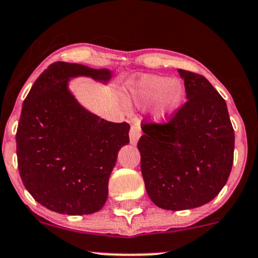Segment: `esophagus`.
Returning a JSON list of instances; mask_svg holds the SVG:
<instances>
[{"label":"esophagus","instance_id":"esophagus-1","mask_svg":"<svg viewBox=\"0 0 258 258\" xmlns=\"http://www.w3.org/2000/svg\"><path fill=\"white\" fill-rule=\"evenodd\" d=\"M142 136V128H140V125L138 122H135L131 126V130H130V140H131V144L136 145L138 139Z\"/></svg>","mask_w":258,"mask_h":258}]
</instances>
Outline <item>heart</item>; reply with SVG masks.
<instances>
[{"label":"heart","instance_id":"obj_1","mask_svg":"<svg viewBox=\"0 0 258 258\" xmlns=\"http://www.w3.org/2000/svg\"><path fill=\"white\" fill-rule=\"evenodd\" d=\"M133 95L144 102L157 99L156 116L163 120L171 116L182 105L184 88L178 81H170L157 75H144L133 86Z\"/></svg>","mask_w":258,"mask_h":258}]
</instances>
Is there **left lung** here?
<instances>
[{"mask_svg": "<svg viewBox=\"0 0 258 258\" xmlns=\"http://www.w3.org/2000/svg\"><path fill=\"white\" fill-rule=\"evenodd\" d=\"M187 101L168 122L143 123L140 169L156 206L182 211L219 194L233 163L234 131L225 100L201 75L178 69Z\"/></svg>", "mask_w": 258, "mask_h": 258, "instance_id": "8db88e82", "label": "left lung"}]
</instances>
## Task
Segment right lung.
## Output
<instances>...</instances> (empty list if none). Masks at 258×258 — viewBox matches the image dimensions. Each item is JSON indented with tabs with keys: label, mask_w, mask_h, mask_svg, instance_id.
<instances>
[{
	"label": "right lung",
	"mask_w": 258,
	"mask_h": 258,
	"mask_svg": "<svg viewBox=\"0 0 258 258\" xmlns=\"http://www.w3.org/2000/svg\"><path fill=\"white\" fill-rule=\"evenodd\" d=\"M107 82V69L56 61L37 78L24 101L16 131L20 177L35 201L60 214L82 216L103 207L108 180L130 125L88 112L68 89L70 78Z\"/></svg>",
	"instance_id": "obj_1"
}]
</instances>
